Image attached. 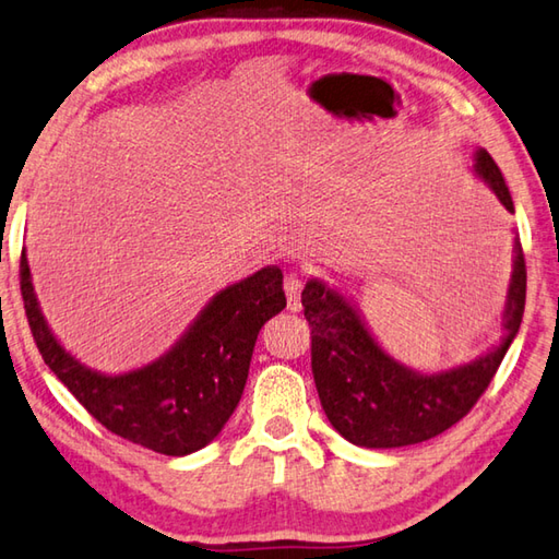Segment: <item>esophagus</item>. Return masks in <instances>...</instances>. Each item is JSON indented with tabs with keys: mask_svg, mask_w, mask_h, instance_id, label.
Instances as JSON below:
<instances>
[{
	"mask_svg": "<svg viewBox=\"0 0 559 559\" xmlns=\"http://www.w3.org/2000/svg\"><path fill=\"white\" fill-rule=\"evenodd\" d=\"M283 290H286V300H288V310L290 312H300L302 302H300V293H302V276L300 273L290 271L286 276V283H283Z\"/></svg>",
	"mask_w": 559,
	"mask_h": 559,
	"instance_id": "obj_1",
	"label": "esophagus"
}]
</instances>
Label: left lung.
Returning <instances> with one entry per match:
<instances>
[{
	"instance_id": "obj_1",
	"label": "left lung",
	"mask_w": 559,
	"mask_h": 559,
	"mask_svg": "<svg viewBox=\"0 0 559 559\" xmlns=\"http://www.w3.org/2000/svg\"><path fill=\"white\" fill-rule=\"evenodd\" d=\"M473 171L513 213L509 186L485 147L475 150ZM526 305V261L516 239L501 326L504 336L469 364L419 373L400 364L370 334L364 314L344 293L322 278L302 290L305 320L312 326V376L322 409L348 443L360 448H402L429 441L451 429L475 407L495 378Z\"/></svg>"
}]
</instances>
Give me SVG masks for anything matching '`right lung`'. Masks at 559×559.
I'll list each match as a JSON object with an SVG mask.
<instances>
[{"mask_svg": "<svg viewBox=\"0 0 559 559\" xmlns=\"http://www.w3.org/2000/svg\"><path fill=\"white\" fill-rule=\"evenodd\" d=\"M21 295L43 360L82 407L120 439L174 457L201 451L223 431L242 400L261 326L286 308L281 269L264 266L215 293L167 354L108 376L84 366L52 334L33 290L26 249Z\"/></svg>", "mask_w": 559, "mask_h": 559, "instance_id": "right-lung-1", "label": "right lung"}]
</instances>
